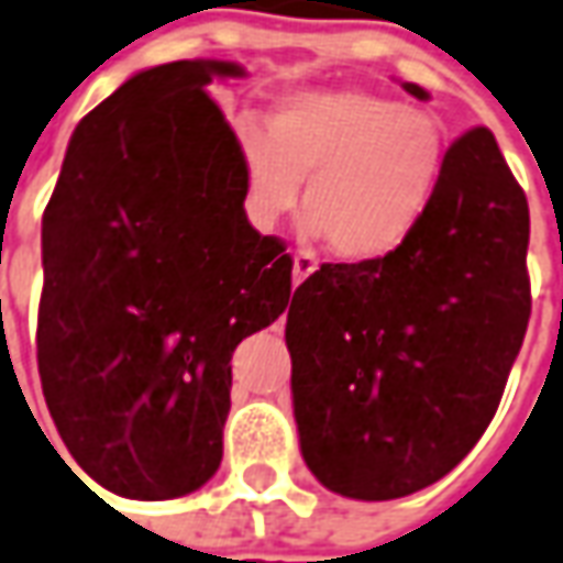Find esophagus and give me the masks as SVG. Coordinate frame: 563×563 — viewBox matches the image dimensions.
<instances>
[{
    "label": "esophagus",
    "instance_id": "34e87169",
    "mask_svg": "<svg viewBox=\"0 0 563 563\" xmlns=\"http://www.w3.org/2000/svg\"><path fill=\"white\" fill-rule=\"evenodd\" d=\"M313 271H317V258H313L311 252H298L296 258H292V280L305 283Z\"/></svg>",
    "mask_w": 563,
    "mask_h": 563
}]
</instances>
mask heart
<instances>
[{
	"instance_id": "heart-1",
	"label": "heart",
	"mask_w": 563,
	"mask_h": 563,
	"mask_svg": "<svg viewBox=\"0 0 563 563\" xmlns=\"http://www.w3.org/2000/svg\"><path fill=\"white\" fill-rule=\"evenodd\" d=\"M250 202L267 224L301 212L339 258L369 262L397 250L426 216L443 166L438 120L363 91H305L271 110L265 132H240Z\"/></svg>"
}]
</instances>
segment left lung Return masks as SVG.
Here are the masks:
<instances>
[{"label":"left lung","instance_id":"1","mask_svg":"<svg viewBox=\"0 0 563 563\" xmlns=\"http://www.w3.org/2000/svg\"><path fill=\"white\" fill-rule=\"evenodd\" d=\"M527 197L477 125L443 153L426 216L397 250L320 265L298 286L286 317L292 407L327 490L400 499L468 456L527 332Z\"/></svg>","mask_w":563,"mask_h":563}]
</instances>
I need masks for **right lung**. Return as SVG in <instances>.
<instances>
[{"label":"right lung","instance_id":"1","mask_svg":"<svg viewBox=\"0 0 563 563\" xmlns=\"http://www.w3.org/2000/svg\"><path fill=\"white\" fill-rule=\"evenodd\" d=\"M243 73H135L73 129L42 216V394L79 468L125 499L218 472L233 347L289 308L292 255L250 224L246 156L206 95Z\"/></svg>","mask_w":563,"mask_h":563}]
</instances>
